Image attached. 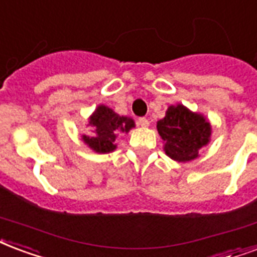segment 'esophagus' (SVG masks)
<instances>
[{
	"mask_svg": "<svg viewBox=\"0 0 257 257\" xmlns=\"http://www.w3.org/2000/svg\"><path fill=\"white\" fill-rule=\"evenodd\" d=\"M136 124L139 125V126L146 128V126H148V125H150V121H148V118H146V117H140V118H137Z\"/></svg>",
	"mask_w": 257,
	"mask_h": 257,
	"instance_id": "1",
	"label": "esophagus"
}]
</instances>
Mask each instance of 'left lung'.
Segmentation results:
<instances>
[{"label":"left lung","instance_id":"obj_1","mask_svg":"<svg viewBox=\"0 0 257 257\" xmlns=\"http://www.w3.org/2000/svg\"><path fill=\"white\" fill-rule=\"evenodd\" d=\"M158 132L171 159L190 162L198 158L199 150L209 143L211 128L203 115L176 105L168 107L166 117L158 121Z\"/></svg>","mask_w":257,"mask_h":257}]
</instances>
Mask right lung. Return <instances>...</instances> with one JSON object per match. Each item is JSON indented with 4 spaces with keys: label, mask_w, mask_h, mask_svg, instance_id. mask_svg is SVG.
<instances>
[{
    "label": "right lung",
    "mask_w": 257,
    "mask_h": 257,
    "mask_svg": "<svg viewBox=\"0 0 257 257\" xmlns=\"http://www.w3.org/2000/svg\"><path fill=\"white\" fill-rule=\"evenodd\" d=\"M90 125H93L95 136H83V142L98 154H107L115 150V137L118 132H129L135 126L132 118L121 117L109 107H97L93 115L90 117Z\"/></svg>",
    "instance_id": "1"
}]
</instances>
